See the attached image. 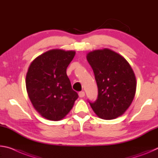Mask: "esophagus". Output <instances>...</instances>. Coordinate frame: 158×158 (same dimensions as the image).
Segmentation results:
<instances>
[{
  "instance_id": "1",
  "label": "esophagus",
  "mask_w": 158,
  "mask_h": 158,
  "mask_svg": "<svg viewBox=\"0 0 158 158\" xmlns=\"http://www.w3.org/2000/svg\"><path fill=\"white\" fill-rule=\"evenodd\" d=\"M79 98H84L85 96L84 91H80L79 93Z\"/></svg>"
}]
</instances>
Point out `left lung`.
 I'll return each instance as SVG.
<instances>
[{
  "instance_id": "obj_1",
  "label": "left lung",
  "mask_w": 158,
  "mask_h": 158,
  "mask_svg": "<svg viewBox=\"0 0 158 158\" xmlns=\"http://www.w3.org/2000/svg\"><path fill=\"white\" fill-rule=\"evenodd\" d=\"M98 89V99L90 105L100 118L111 120L123 114L135 98L137 82L129 63L109 49L94 50L86 56Z\"/></svg>"
}]
</instances>
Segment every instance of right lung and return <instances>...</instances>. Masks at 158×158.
<instances>
[{"label": "right lung", "mask_w": 158, "mask_h": 158, "mask_svg": "<svg viewBox=\"0 0 158 158\" xmlns=\"http://www.w3.org/2000/svg\"><path fill=\"white\" fill-rule=\"evenodd\" d=\"M75 53L49 50L37 56L29 66L26 77L28 97L35 110L48 120L63 119L79 97L66 73Z\"/></svg>", "instance_id": "right-lung-1"}]
</instances>
